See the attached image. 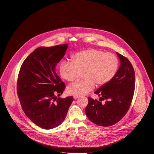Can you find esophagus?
I'll return each mask as SVG.
<instances>
[{
  "label": "esophagus",
  "instance_id": "esophagus-1",
  "mask_svg": "<svg viewBox=\"0 0 154 154\" xmlns=\"http://www.w3.org/2000/svg\"><path fill=\"white\" fill-rule=\"evenodd\" d=\"M73 97H74V99H77V98H79V97L80 96H77V95H74Z\"/></svg>",
  "mask_w": 154,
  "mask_h": 154
}]
</instances>
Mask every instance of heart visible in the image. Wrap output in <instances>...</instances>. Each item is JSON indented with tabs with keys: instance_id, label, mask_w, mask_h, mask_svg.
Returning <instances> with one entry per match:
<instances>
[{
	"instance_id": "b5f03b06",
	"label": "heart",
	"mask_w": 154,
	"mask_h": 154,
	"mask_svg": "<svg viewBox=\"0 0 154 154\" xmlns=\"http://www.w3.org/2000/svg\"><path fill=\"white\" fill-rule=\"evenodd\" d=\"M71 60L72 62L63 61L60 64L59 72L63 79L72 82L78 71H83V79L67 88L68 93L77 96L89 93L94 85L100 87L107 84L114 77L119 67V60L115 54L94 48L74 54Z\"/></svg>"
}]
</instances>
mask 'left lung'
<instances>
[{
    "label": "left lung",
    "instance_id": "8db88e82",
    "mask_svg": "<svg viewBox=\"0 0 154 154\" xmlns=\"http://www.w3.org/2000/svg\"><path fill=\"white\" fill-rule=\"evenodd\" d=\"M120 66L114 77L94 93L100 101L88 97L85 112L88 119L97 125L109 127L119 122L127 113L134 92L135 74L130 61L117 52ZM102 100L105 103H101Z\"/></svg>",
    "mask_w": 154,
    "mask_h": 154
}]
</instances>
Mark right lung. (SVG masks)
<instances>
[{"mask_svg":"<svg viewBox=\"0 0 154 154\" xmlns=\"http://www.w3.org/2000/svg\"><path fill=\"white\" fill-rule=\"evenodd\" d=\"M68 44L38 47L21 65L18 77L17 93L26 116L45 130L58 127L64 120L74 99L60 98L65 89L56 71Z\"/></svg>","mask_w":154,"mask_h":154,"instance_id":"right-lung-1","label":"right lung"}]
</instances>
